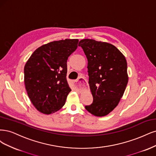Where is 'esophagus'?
Masks as SVG:
<instances>
[{
  "instance_id": "esophagus-1",
  "label": "esophagus",
  "mask_w": 156,
  "mask_h": 156,
  "mask_svg": "<svg viewBox=\"0 0 156 156\" xmlns=\"http://www.w3.org/2000/svg\"><path fill=\"white\" fill-rule=\"evenodd\" d=\"M74 85L76 88L82 89L84 88L87 85V80L83 77H80L78 80H76L74 82Z\"/></svg>"
}]
</instances>
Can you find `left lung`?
Masks as SVG:
<instances>
[{
	"label": "left lung",
	"mask_w": 156,
	"mask_h": 156,
	"mask_svg": "<svg viewBox=\"0 0 156 156\" xmlns=\"http://www.w3.org/2000/svg\"><path fill=\"white\" fill-rule=\"evenodd\" d=\"M87 58L89 84L93 97L87 111L97 117L105 116L115 108L128 82L127 62L114 45L93 39L80 41Z\"/></svg>",
	"instance_id": "8db88e82"
}]
</instances>
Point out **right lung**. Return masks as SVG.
I'll use <instances>...</instances> for the list:
<instances>
[{
	"label": "right lung",
	"mask_w": 156,
	"mask_h": 156,
	"mask_svg": "<svg viewBox=\"0 0 156 156\" xmlns=\"http://www.w3.org/2000/svg\"><path fill=\"white\" fill-rule=\"evenodd\" d=\"M78 39L59 40L39 47L24 66V84L28 97L39 112L51 114L61 109L71 91L67 81L69 56Z\"/></svg>",
	"instance_id": "1"
}]
</instances>
